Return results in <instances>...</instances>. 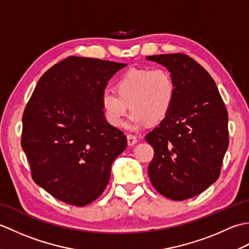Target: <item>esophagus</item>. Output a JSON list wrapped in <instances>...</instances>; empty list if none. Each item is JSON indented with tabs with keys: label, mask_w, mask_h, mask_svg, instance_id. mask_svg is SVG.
Segmentation results:
<instances>
[{
	"label": "esophagus",
	"mask_w": 249,
	"mask_h": 249,
	"mask_svg": "<svg viewBox=\"0 0 249 249\" xmlns=\"http://www.w3.org/2000/svg\"><path fill=\"white\" fill-rule=\"evenodd\" d=\"M137 142H138V140H137V138H136L135 136H131V135L127 136V144H128V146L135 145Z\"/></svg>",
	"instance_id": "esophagus-1"
}]
</instances>
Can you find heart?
Instances as JSON below:
<instances>
[{
	"label": "heart",
	"mask_w": 249,
	"mask_h": 249,
	"mask_svg": "<svg viewBox=\"0 0 249 249\" xmlns=\"http://www.w3.org/2000/svg\"><path fill=\"white\" fill-rule=\"evenodd\" d=\"M114 89L116 93L105 91L100 98L105 119L113 127L124 125L128 109L133 110L126 124L129 130L161 122L176 100V83L163 68H131L115 81Z\"/></svg>",
	"instance_id": "obj_1"
}]
</instances>
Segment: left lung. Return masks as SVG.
<instances>
[{"mask_svg":"<svg viewBox=\"0 0 249 249\" xmlns=\"http://www.w3.org/2000/svg\"><path fill=\"white\" fill-rule=\"evenodd\" d=\"M165 66L176 83V100L158 127L145 136L154 149L147 172L165 197L182 201L216 182L228 149V112L215 81L182 53L146 57Z\"/></svg>","mask_w":249,"mask_h":249,"instance_id":"obj_1","label":"left lung"}]
</instances>
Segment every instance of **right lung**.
<instances>
[{
    "label": "right lung",
    "mask_w": 249,
    "mask_h": 249,
    "mask_svg": "<svg viewBox=\"0 0 249 249\" xmlns=\"http://www.w3.org/2000/svg\"><path fill=\"white\" fill-rule=\"evenodd\" d=\"M125 66L68 56L36 84L23 113L21 145L34 182L57 200L83 206L107 187L111 165L127 139L106 121L100 98Z\"/></svg>",
    "instance_id": "right-lung-1"
}]
</instances>
